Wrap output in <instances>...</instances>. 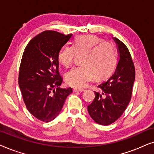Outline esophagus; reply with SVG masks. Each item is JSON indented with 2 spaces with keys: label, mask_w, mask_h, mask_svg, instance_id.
I'll return each instance as SVG.
<instances>
[{
  "label": "esophagus",
  "mask_w": 154,
  "mask_h": 154,
  "mask_svg": "<svg viewBox=\"0 0 154 154\" xmlns=\"http://www.w3.org/2000/svg\"><path fill=\"white\" fill-rule=\"evenodd\" d=\"M84 91H85V90L84 89H73V91L74 92H83Z\"/></svg>",
  "instance_id": "esophagus-1"
}]
</instances>
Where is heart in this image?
Returning a JSON list of instances; mask_svg holds the SVG:
<instances>
[{
    "label": "heart",
    "mask_w": 154,
    "mask_h": 154,
    "mask_svg": "<svg viewBox=\"0 0 154 154\" xmlns=\"http://www.w3.org/2000/svg\"><path fill=\"white\" fill-rule=\"evenodd\" d=\"M83 56L84 66L74 67L65 75L71 87L83 88L96 77L106 79L111 75L117 63V52L110 42L94 35H81L76 37L72 46H66L58 53V60L63 66H71L75 57Z\"/></svg>",
    "instance_id": "obj_1"
}]
</instances>
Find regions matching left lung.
I'll list each match as a JSON object with an SVG mask.
<instances>
[{"label": "left lung", "mask_w": 154, "mask_h": 154, "mask_svg": "<svg viewBox=\"0 0 154 154\" xmlns=\"http://www.w3.org/2000/svg\"><path fill=\"white\" fill-rule=\"evenodd\" d=\"M118 48L119 60L115 72L98 86L101 91L95 92L94 101L88 106V112L96 123L108 125L116 121L128 107L135 79V69L127 46L112 37Z\"/></svg>", "instance_id": "left-lung-1"}]
</instances>
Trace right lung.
I'll list each match as a JSON object with an SVG mask.
<instances>
[{"mask_svg": "<svg viewBox=\"0 0 154 154\" xmlns=\"http://www.w3.org/2000/svg\"><path fill=\"white\" fill-rule=\"evenodd\" d=\"M55 31H44L26 46L20 67L19 83L26 108L43 122L52 121L60 114L72 88L61 89L58 53L70 39Z\"/></svg>", "mask_w": 154, "mask_h": 154, "instance_id": "obj_1", "label": "right lung"}]
</instances>
